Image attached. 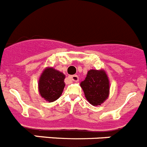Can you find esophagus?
Segmentation results:
<instances>
[{"mask_svg": "<svg viewBox=\"0 0 147 147\" xmlns=\"http://www.w3.org/2000/svg\"><path fill=\"white\" fill-rule=\"evenodd\" d=\"M69 79H70L71 80H72V81L77 82V81H78V80H79L78 76V75H71V76H69Z\"/></svg>", "mask_w": 147, "mask_h": 147, "instance_id": "1", "label": "esophagus"}]
</instances>
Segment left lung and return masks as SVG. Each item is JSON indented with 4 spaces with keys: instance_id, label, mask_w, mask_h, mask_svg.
I'll return each mask as SVG.
<instances>
[{
    "instance_id": "left-lung-1",
    "label": "left lung",
    "mask_w": 147,
    "mask_h": 147,
    "mask_svg": "<svg viewBox=\"0 0 147 147\" xmlns=\"http://www.w3.org/2000/svg\"><path fill=\"white\" fill-rule=\"evenodd\" d=\"M86 100L93 105H100L108 99L110 83L108 75L103 69H91L85 80L80 83Z\"/></svg>"
}]
</instances>
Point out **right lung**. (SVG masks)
Wrapping results in <instances>:
<instances>
[{"label": "right lung", "instance_id": "obj_1", "mask_svg": "<svg viewBox=\"0 0 147 147\" xmlns=\"http://www.w3.org/2000/svg\"><path fill=\"white\" fill-rule=\"evenodd\" d=\"M65 75L53 67H47L43 71L39 80V92L46 101L52 102L61 95L64 86Z\"/></svg>", "mask_w": 147, "mask_h": 147}]
</instances>
